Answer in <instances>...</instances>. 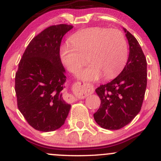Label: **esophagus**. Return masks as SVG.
Listing matches in <instances>:
<instances>
[{
    "label": "esophagus",
    "instance_id": "1",
    "mask_svg": "<svg viewBox=\"0 0 161 161\" xmlns=\"http://www.w3.org/2000/svg\"><path fill=\"white\" fill-rule=\"evenodd\" d=\"M78 87L79 88H82V89L84 90H87V92H88V93H92L93 92V86L91 84H89V83H83L82 85H81V83H78ZM71 99H73V101H77V98H75L74 97H72Z\"/></svg>",
    "mask_w": 161,
    "mask_h": 161
}]
</instances>
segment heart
<instances>
[{
	"label": "heart",
	"instance_id": "1",
	"mask_svg": "<svg viewBox=\"0 0 161 161\" xmlns=\"http://www.w3.org/2000/svg\"><path fill=\"white\" fill-rule=\"evenodd\" d=\"M69 42L61 47V60L71 73H75L86 65L88 57L91 64L78 74L84 80L96 81L104 75L107 79L114 78L126 62V41L116 29L88 28L73 35Z\"/></svg>",
	"mask_w": 161,
	"mask_h": 161
}]
</instances>
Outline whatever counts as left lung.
<instances>
[{
	"label": "left lung",
	"mask_w": 161,
	"mask_h": 161,
	"mask_svg": "<svg viewBox=\"0 0 161 161\" xmlns=\"http://www.w3.org/2000/svg\"><path fill=\"white\" fill-rule=\"evenodd\" d=\"M129 45L124 69L110 82L101 85L95 92L101 106L94 114L100 126L110 130L129 124L142 108L147 87V61L137 39L124 29Z\"/></svg>",
	"instance_id": "8db88e82"
}]
</instances>
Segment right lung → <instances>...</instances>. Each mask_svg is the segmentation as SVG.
Returning a JSON list of instances; mask_svg holds the SVG:
<instances>
[{
  "label": "right lung",
  "mask_w": 161,
  "mask_h": 161,
  "mask_svg": "<svg viewBox=\"0 0 161 161\" xmlns=\"http://www.w3.org/2000/svg\"><path fill=\"white\" fill-rule=\"evenodd\" d=\"M73 28L51 25L29 42L15 76L17 106L35 129L51 132L65 123L71 105L63 97L66 80L60 57L63 37Z\"/></svg>",
  "instance_id": "add662e5"
}]
</instances>
